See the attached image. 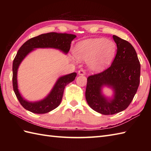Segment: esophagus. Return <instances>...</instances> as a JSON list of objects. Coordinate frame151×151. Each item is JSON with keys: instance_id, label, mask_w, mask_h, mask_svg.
Masks as SVG:
<instances>
[{"instance_id": "esophagus-1", "label": "esophagus", "mask_w": 151, "mask_h": 151, "mask_svg": "<svg viewBox=\"0 0 151 151\" xmlns=\"http://www.w3.org/2000/svg\"><path fill=\"white\" fill-rule=\"evenodd\" d=\"M78 74L79 75H85V74H86V73H85V71L84 70V69H81V70H78Z\"/></svg>"}]
</instances>
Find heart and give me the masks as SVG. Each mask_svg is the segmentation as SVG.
I'll return each instance as SVG.
<instances>
[{
    "mask_svg": "<svg viewBox=\"0 0 151 151\" xmlns=\"http://www.w3.org/2000/svg\"><path fill=\"white\" fill-rule=\"evenodd\" d=\"M116 45L114 42L104 38H94L80 41L74 48L73 54L76 59L88 61L93 71L103 70L115 56Z\"/></svg>",
    "mask_w": 151,
    "mask_h": 151,
    "instance_id": "obj_1",
    "label": "heart"
}]
</instances>
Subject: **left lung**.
Returning a JSON list of instances; mask_svg holds the SVG:
<instances>
[{"mask_svg":"<svg viewBox=\"0 0 151 151\" xmlns=\"http://www.w3.org/2000/svg\"><path fill=\"white\" fill-rule=\"evenodd\" d=\"M117 54L111 65L104 71L88 77L86 99L93 110L103 115H113L124 110L136 93L140 82V63L133 46L127 41L113 36ZM103 86L111 87L114 97L101 93Z\"/></svg>","mask_w":151,"mask_h":151,"instance_id":"obj_1","label":"left lung"}]
</instances>
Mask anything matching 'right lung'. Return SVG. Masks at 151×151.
Instances as JSON below:
<instances>
[{"label": "right lung", "instance_id": "obj_1", "mask_svg": "<svg viewBox=\"0 0 151 151\" xmlns=\"http://www.w3.org/2000/svg\"><path fill=\"white\" fill-rule=\"evenodd\" d=\"M76 37L74 34L65 33L43 34L28 40L19 49L13 62V88L18 101L26 110L34 114H45L56 108L62 101L64 88L75 79L76 73H73L60 77L50 93L43 100L29 102L22 97L18 89L17 70L22 61L28 53L37 48H54L67 54L70 50L71 41Z\"/></svg>", "mask_w": 151, "mask_h": 151}]
</instances>
